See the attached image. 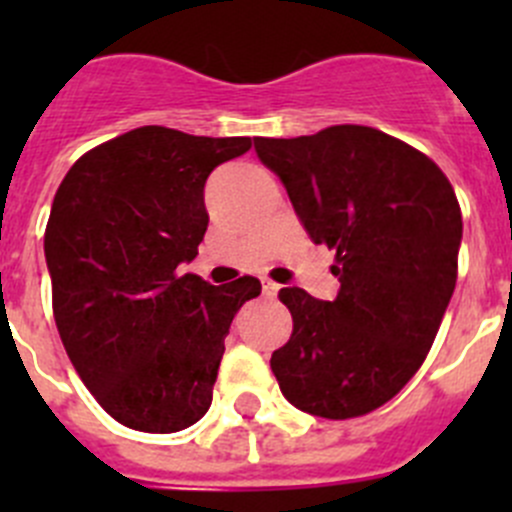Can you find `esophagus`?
<instances>
[{
  "label": "esophagus",
  "mask_w": 512,
  "mask_h": 512,
  "mask_svg": "<svg viewBox=\"0 0 512 512\" xmlns=\"http://www.w3.org/2000/svg\"><path fill=\"white\" fill-rule=\"evenodd\" d=\"M262 292L267 294V297H277V292H280V285L272 280H262Z\"/></svg>",
  "instance_id": "esophagus-1"
}]
</instances>
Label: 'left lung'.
Here are the masks:
<instances>
[{
  "mask_svg": "<svg viewBox=\"0 0 512 512\" xmlns=\"http://www.w3.org/2000/svg\"><path fill=\"white\" fill-rule=\"evenodd\" d=\"M317 245L337 252V299L280 289L292 337L272 354L285 399L322 418L364 416L394 399L426 359L458 277L461 208L443 170L369 126L255 138Z\"/></svg>",
  "mask_w": 512,
  "mask_h": 512,
  "instance_id": "1",
  "label": "left lung"
}]
</instances>
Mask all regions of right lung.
Masks as SVG:
<instances>
[{
  "label": "right lung",
  "instance_id": "1",
  "mask_svg": "<svg viewBox=\"0 0 512 512\" xmlns=\"http://www.w3.org/2000/svg\"><path fill=\"white\" fill-rule=\"evenodd\" d=\"M250 138L143 126L84 153L44 235L59 337L86 389L118 423L175 433L213 401L232 317L260 280L215 287L180 275L208 230L205 180Z\"/></svg>",
  "mask_w": 512,
  "mask_h": 512
}]
</instances>
